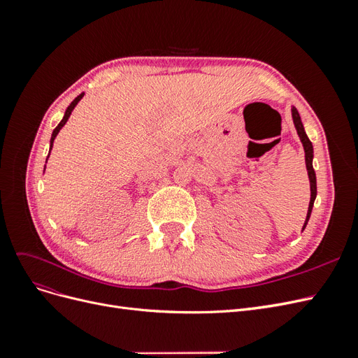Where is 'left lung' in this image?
<instances>
[{
  "label": "left lung",
  "instance_id": "1",
  "mask_svg": "<svg viewBox=\"0 0 358 358\" xmlns=\"http://www.w3.org/2000/svg\"><path fill=\"white\" fill-rule=\"evenodd\" d=\"M291 116H292V122H294V127L297 129V134L300 137V142L303 145V149H305V161H306V170H308V176H309V182H310V201H309V208H308V215H306V221L303 224V229H306L308 221L310 218V213H312V208H313V201H315L317 197V176H315V170H313L312 166V159H313V146L312 142L309 140V137L306 136L305 128H303L301 124V119L300 115L297 112V109L294 106L291 107Z\"/></svg>",
  "mask_w": 358,
  "mask_h": 358
}]
</instances>
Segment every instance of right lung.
Returning <instances> with one entry per match:
<instances>
[{"instance_id": "1", "label": "right lung", "mask_w": 358, "mask_h": 358, "mask_svg": "<svg viewBox=\"0 0 358 358\" xmlns=\"http://www.w3.org/2000/svg\"><path fill=\"white\" fill-rule=\"evenodd\" d=\"M82 96H83V92L80 94V95H78L76 96V99L71 101V104L67 107V110H66V113H64V117L61 119V122L58 124V127L53 129V133H52V137H50V150H52V146H53V140H55V137L58 136V133H59V129L67 124V121H69V117H70V115H71V112H73V109L76 106H78V103L82 100ZM50 150H49V154H50ZM48 158H49V155H48ZM48 161V159H46ZM46 167V166H45Z\"/></svg>"}]
</instances>
